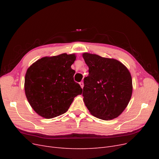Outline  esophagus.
Returning a JSON list of instances; mask_svg holds the SVG:
<instances>
[{
    "instance_id": "34e87169",
    "label": "esophagus",
    "mask_w": 159,
    "mask_h": 159,
    "mask_svg": "<svg viewBox=\"0 0 159 159\" xmlns=\"http://www.w3.org/2000/svg\"><path fill=\"white\" fill-rule=\"evenodd\" d=\"M80 85L81 87V88H84V82H83V81H81V82H80Z\"/></svg>"
}]
</instances>
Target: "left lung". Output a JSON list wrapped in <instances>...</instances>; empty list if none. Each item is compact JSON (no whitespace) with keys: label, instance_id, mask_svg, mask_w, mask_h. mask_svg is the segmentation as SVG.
<instances>
[{"label":"left lung","instance_id":"obj_1","mask_svg":"<svg viewBox=\"0 0 159 159\" xmlns=\"http://www.w3.org/2000/svg\"><path fill=\"white\" fill-rule=\"evenodd\" d=\"M89 68L84 80V102L91 115L103 120L117 117L131 98L132 78L128 69L117 60L84 53Z\"/></svg>","mask_w":159,"mask_h":159}]
</instances>
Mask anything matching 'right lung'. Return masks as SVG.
<instances>
[{"instance_id":"right-lung-1","label":"right lung","mask_w":159,"mask_h":159,"mask_svg":"<svg viewBox=\"0 0 159 159\" xmlns=\"http://www.w3.org/2000/svg\"><path fill=\"white\" fill-rule=\"evenodd\" d=\"M75 54H62L44 57L27 70L25 90L32 109L42 117L52 119L68 110L74 99L82 93L74 80L75 71L71 66Z\"/></svg>"}]
</instances>
